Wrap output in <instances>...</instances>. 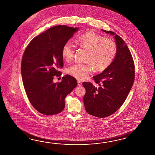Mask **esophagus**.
<instances>
[{"instance_id": "obj_1", "label": "esophagus", "mask_w": 155, "mask_h": 155, "mask_svg": "<svg viewBox=\"0 0 155 155\" xmlns=\"http://www.w3.org/2000/svg\"><path fill=\"white\" fill-rule=\"evenodd\" d=\"M78 85L79 86V87L81 86L82 85V83L81 81H78Z\"/></svg>"}]
</instances>
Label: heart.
<instances>
[{
    "label": "heart",
    "mask_w": 155,
    "mask_h": 155,
    "mask_svg": "<svg viewBox=\"0 0 155 155\" xmlns=\"http://www.w3.org/2000/svg\"><path fill=\"white\" fill-rule=\"evenodd\" d=\"M76 44L88 50L86 61L87 64H75L68 69V74L77 79H86L93 68L95 71H102L108 68L115 58L116 46L114 41L104 39L94 32H89L79 36L75 40ZM74 53V45L71 41H68L62 49L64 60H72Z\"/></svg>",
    "instance_id": "b5f03b06"
}]
</instances>
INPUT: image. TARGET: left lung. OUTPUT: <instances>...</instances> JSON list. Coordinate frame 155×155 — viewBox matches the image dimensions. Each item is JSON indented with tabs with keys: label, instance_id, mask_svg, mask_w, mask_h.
<instances>
[{
	"label": "left lung",
	"instance_id": "left-lung-1",
	"mask_svg": "<svg viewBox=\"0 0 155 155\" xmlns=\"http://www.w3.org/2000/svg\"><path fill=\"white\" fill-rule=\"evenodd\" d=\"M102 31L115 39V58L101 74L93 77L97 87L91 83H83L86 90L83 98L85 110L99 118L108 117L119 109L127 99L135 77L133 57L123 39L114 32Z\"/></svg>",
	"mask_w": 155,
	"mask_h": 155
}]
</instances>
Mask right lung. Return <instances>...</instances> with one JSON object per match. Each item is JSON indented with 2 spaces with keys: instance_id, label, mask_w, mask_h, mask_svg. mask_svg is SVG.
<instances>
[{
  "instance_id": "add662e5",
  "label": "right lung",
  "mask_w": 155,
  "mask_h": 155,
  "mask_svg": "<svg viewBox=\"0 0 155 155\" xmlns=\"http://www.w3.org/2000/svg\"><path fill=\"white\" fill-rule=\"evenodd\" d=\"M78 28L58 25L34 38L24 52L21 71L25 90L32 106L45 115H55L64 110V98L77 86V81L66 75L59 83L64 66L62 49Z\"/></svg>"
}]
</instances>
